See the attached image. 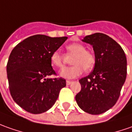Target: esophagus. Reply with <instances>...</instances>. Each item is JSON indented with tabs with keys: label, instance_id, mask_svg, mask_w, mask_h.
<instances>
[{
	"label": "esophagus",
	"instance_id": "obj_1",
	"mask_svg": "<svg viewBox=\"0 0 132 132\" xmlns=\"http://www.w3.org/2000/svg\"><path fill=\"white\" fill-rule=\"evenodd\" d=\"M72 83V80H67V81H66V84H67V85H70Z\"/></svg>",
	"mask_w": 132,
	"mask_h": 132
}]
</instances>
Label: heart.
<instances>
[{
  "label": "heart",
  "instance_id": "b5f03b06",
  "mask_svg": "<svg viewBox=\"0 0 132 132\" xmlns=\"http://www.w3.org/2000/svg\"><path fill=\"white\" fill-rule=\"evenodd\" d=\"M67 52L70 54H74L72 60L71 67L62 69L60 76L64 78L72 79L80 76L84 70L89 71L92 70L96 62V58L94 53L86 50V46L80 43H72L66 46ZM51 63L56 68L63 67V56L58 51H54L50 56Z\"/></svg>",
  "mask_w": 132,
  "mask_h": 132
}]
</instances>
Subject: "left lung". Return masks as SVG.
Segmentation results:
<instances>
[{
	"instance_id": "8db88e82",
	"label": "left lung",
	"mask_w": 132,
	"mask_h": 132,
	"mask_svg": "<svg viewBox=\"0 0 132 132\" xmlns=\"http://www.w3.org/2000/svg\"><path fill=\"white\" fill-rule=\"evenodd\" d=\"M93 46L96 62L92 72L79 80L81 90L76 96L80 109L99 115L113 107L126 80L127 62L121 46L108 35L97 32L82 40Z\"/></svg>"
}]
</instances>
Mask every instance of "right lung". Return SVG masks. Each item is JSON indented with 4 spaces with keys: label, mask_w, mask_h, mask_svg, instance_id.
Returning <instances> with one entry per match:
<instances>
[{
    "label": "right lung",
    "mask_w": 132,
    "mask_h": 132,
    "mask_svg": "<svg viewBox=\"0 0 132 132\" xmlns=\"http://www.w3.org/2000/svg\"><path fill=\"white\" fill-rule=\"evenodd\" d=\"M68 39L35 35L18 43L11 51L6 66L9 91L14 102L32 114L52 108L66 86L62 78H46L55 75L50 56Z\"/></svg>",
    "instance_id": "1"
}]
</instances>
